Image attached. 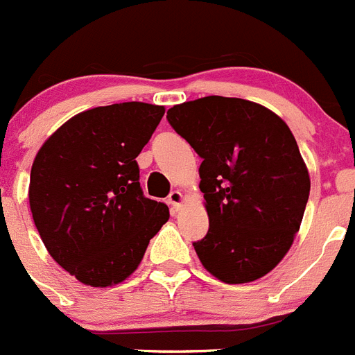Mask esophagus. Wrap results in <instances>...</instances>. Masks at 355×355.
I'll use <instances>...</instances> for the list:
<instances>
[{
  "label": "esophagus",
  "mask_w": 355,
  "mask_h": 355,
  "mask_svg": "<svg viewBox=\"0 0 355 355\" xmlns=\"http://www.w3.org/2000/svg\"><path fill=\"white\" fill-rule=\"evenodd\" d=\"M168 205L172 206V209L174 211H178V209L181 208V205H183V193L180 192V190H174V192H171V196H168Z\"/></svg>",
  "instance_id": "34e87169"
}]
</instances>
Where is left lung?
<instances>
[{
	"label": "left lung",
	"instance_id": "obj_1",
	"mask_svg": "<svg viewBox=\"0 0 355 355\" xmlns=\"http://www.w3.org/2000/svg\"><path fill=\"white\" fill-rule=\"evenodd\" d=\"M202 158L209 229L193 241L206 270L241 284L275 268L293 243L309 199V174L283 119L258 103L208 96L167 112Z\"/></svg>",
	"mask_w": 355,
	"mask_h": 355
}]
</instances>
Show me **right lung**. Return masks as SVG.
<instances>
[{"instance_id": "right-lung-1", "label": "right lung", "mask_w": 355, "mask_h": 355, "mask_svg": "<svg viewBox=\"0 0 355 355\" xmlns=\"http://www.w3.org/2000/svg\"><path fill=\"white\" fill-rule=\"evenodd\" d=\"M163 114V106L139 101L87 110L33 159L28 197L35 227L51 258L80 283H122L168 220L167 205L144 196L137 163Z\"/></svg>"}]
</instances>
